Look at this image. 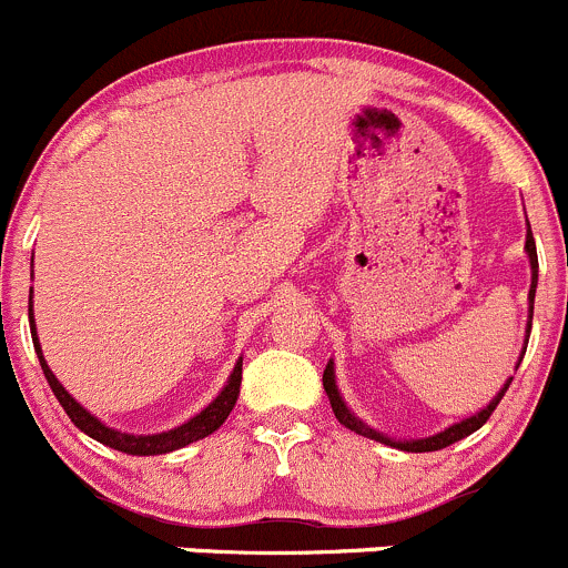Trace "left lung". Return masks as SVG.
Instances as JSON below:
<instances>
[{
	"mask_svg": "<svg viewBox=\"0 0 568 568\" xmlns=\"http://www.w3.org/2000/svg\"><path fill=\"white\" fill-rule=\"evenodd\" d=\"M525 250H527V257H530V268H532V285H530V324H527V338H525V341H530V327H532V302H536V283H538V255H536V241H532L530 224H527V241H525ZM525 349H527V346H525ZM519 363H521V357H519ZM516 368H519V366H516ZM510 379H514V377H510ZM510 379H508V383L503 385V390H499V394L494 396V399L488 402V405L483 407L480 413H475V416H469V418H464V422L453 424V427H447V430H444V433H436V436H430V438H416V442H394V438L383 436V433L372 430V427H368V424H363L361 418H357L355 413H352L349 407H346V402L341 399L338 385H335L333 361H329V363H327V368H324L322 383H324V390H327V396H329V405H333L335 418H338V422L344 424V427H349V430H355L357 436L374 438V442L388 444V447H396V449H405V453H436V449L449 447V444L460 442V438H466V436H471V433H475V430H480L483 424L488 422V416H491V413H494V407H497V405H499V399H503V396H505V390H508Z\"/></svg>",
	"mask_w": 568,
	"mask_h": 568,
	"instance_id": "8db88e82",
	"label": "left lung"
}]
</instances>
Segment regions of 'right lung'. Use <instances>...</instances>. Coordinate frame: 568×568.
Wrapping results in <instances>:
<instances>
[{
	"label": "right lung",
	"instance_id": "add662e5",
	"mask_svg": "<svg viewBox=\"0 0 568 568\" xmlns=\"http://www.w3.org/2000/svg\"><path fill=\"white\" fill-rule=\"evenodd\" d=\"M30 327H32V344H36L38 361H41V368H43V377H47L49 388L54 390V396H58V402L63 405V410L69 413V418L74 422V427H80V430L85 433V436H91L93 442L104 444V447H110V449H119V453H126V455H166V453H174V449L189 447V444H194V442H200V438L216 433L219 427L224 424V418L230 416V410L235 407V399H239L241 363H244V361L235 363L233 374H230V379H227V385L222 388V394H219L216 399H213L211 405L205 407V410L196 413L194 418H189V422L180 424V427H174V430L155 433V436H132V433H119V430H113V427H108V424L99 422L93 413H88L85 407H82L80 402H77L74 396H71L69 390L60 385V379L54 377L52 368L47 366V361H43L41 344H38V335H36L32 302H30Z\"/></svg>",
	"mask_w": 568,
	"mask_h": 568
}]
</instances>
